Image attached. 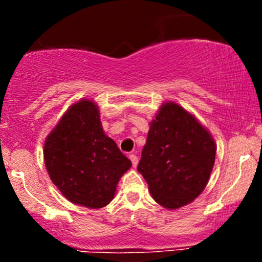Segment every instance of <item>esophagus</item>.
Wrapping results in <instances>:
<instances>
[{
	"instance_id": "esophagus-1",
	"label": "esophagus",
	"mask_w": 262,
	"mask_h": 262,
	"mask_svg": "<svg viewBox=\"0 0 262 262\" xmlns=\"http://www.w3.org/2000/svg\"><path fill=\"white\" fill-rule=\"evenodd\" d=\"M129 159H130V161H132V164H133V166L134 167H137V165H138V156L137 155H134V154H130L129 155Z\"/></svg>"
}]
</instances>
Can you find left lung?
<instances>
[{
    "label": "left lung",
    "mask_w": 262,
    "mask_h": 262,
    "mask_svg": "<svg viewBox=\"0 0 262 262\" xmlns=\"http://www.w3.org/2000/svg\"><path fill=\"white\" fill-rule=\"evenodd\" d=\"M215 149L212 135L191 113L167 102L150 123L138 171L156 202L176 209L191 203L207 186Z\"/></svg>",
    "instance_id": "1"
}]
</instances>
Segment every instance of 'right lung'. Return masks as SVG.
Returning <instances> with one entry per match:
<instances>
[{
    "instance_id": "obj_1",
    "label": "right lung",
    "mask_w": 262,
    "mask_h": 262,
    "mask_svg": "<svg viewBox=\"0 0 262 262\" xmlns=\"http://www.w3.org/2000/svg\"><path fill=\"white\" fill-rule=\"evenodd\" d=\"M44 161L59 191L74 204L102 208L113 200L117 183L132 162L102 129L95 102L70 106L47 137Z\"/></svg>"
}]
</instances>
